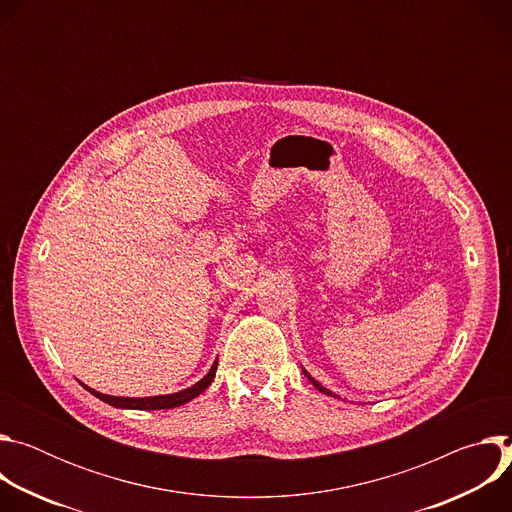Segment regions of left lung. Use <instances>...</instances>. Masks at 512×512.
Listing matches in <instances>:
<instances>
[{"label": "left lung", "instance_id": "1", "mask_svg": "<svg viewBox=\"0 0 512 512\" xmlns=\"http://www.w3.org/2000/svg\"><path fill=\"white\" fill-rule=\"evenodd\" d=\"M302 371H304V369H302ZM304 375H306V377H308V381H310V383H312V385H314V387H316V389H318V391H320V393H324V395H330V397H338V395H334V393H332V391H330V389H326V387H322V385H320V383H318V381H316V379H314V377H310V375H308V371H304ZM338 399H340V397H338Z\"/></svg>", "mask_w": 512, "mask_h": 512}]
</instances>
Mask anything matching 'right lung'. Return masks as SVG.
<instances>
[{
  "instance_id": "1",
  "label": "right lung",
  "mask_w": 512,
  "mask_h": 512,
  "mask_svg": "<svg viewBox=\"0 0 512 512\" xmlns=\"http://www.w3.org/2000/svg\"><path fill=\"white\" fill-rule=\"evenodd\" d=\"M216 364H218V358L212 362L210 371H208L198 383H194L192 387H188V389H184V391L170 393V395H156V397H141V399H137V397H113V395H105V393H99V391H95V389H91V387H87V385H85V389H87L89 393H93L97 399H101V401H105V403H109V405H113V407H117V409H139V411L174 409V407H180V405L192 401L194 397H198L200 393H204V391L210 387V383L214 381V375H216Z\"/></svg>"
}]
</instances>
